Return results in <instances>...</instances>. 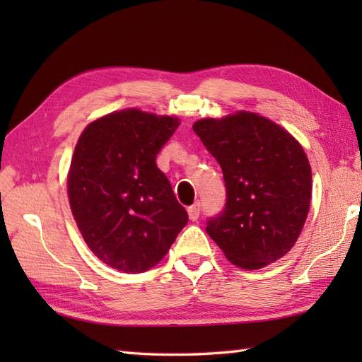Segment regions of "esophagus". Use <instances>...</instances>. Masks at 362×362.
<instances>
[{"instance_id": "1", "label": "esophagus", "mask_w": 362, "mask_h": 362, "mask_svg": "<svg viewBox=\"0 0 362 362\" xmlns=\"http://www.w3.org/2000/svg\"><path fill=\"white\" fill-rule=\"evenodd\" d=\"M199 213H201V204H199V202L188 206V218H189V221H197Z\"/></svg>"}]
</instances>
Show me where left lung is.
Returning a JSON list of instances; mask_svg holds the SVG:
<instances>
[{"mask_svg": "<svg viewBox=\"0 0 362 362\" xmlns=\"http://www.w3.org/2000/svg\"><path fill=\"white\" fill-rule=\"evenodd\" d=\"M224 174L227 204L206 233L230 263L257 271L294 247L310 211L313 175L294 136L255 112L193 124Z\"/></svg>", "mask_w": 362, "mask_h": 362, "instance_id": "left-lung-1", "label": "left lung"}]
</instances>
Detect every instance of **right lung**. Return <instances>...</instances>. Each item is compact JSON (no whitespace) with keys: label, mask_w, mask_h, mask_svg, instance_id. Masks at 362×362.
Here are the masks:
<instances>
[{"label":"right lung","mask_w":362,"mask_h":362,"mask_svg":"<svg viewBox=\"0 0 362 362\" xmlns=\"http://www.w3.org/2000/svg\"><path fill=\"white\" fill-rule=\"evenodd\" d=\"M177 117L124 109L82 130L68 169L73 218L88 249L117 271L140 274L171 249L188 214L156 163Z\"/></svg>","instance_id":"right-lung-1"}]
</instances>
